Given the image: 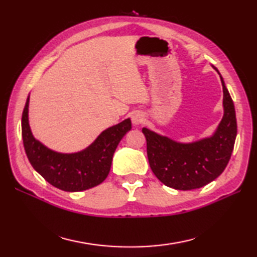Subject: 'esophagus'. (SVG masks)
I'll return each instance as SVG.
<instances>
[{
	"instance_id": "34e87169",
	"label": "esophagus",
	"mask_w": 257,
	"mask_h": 257,
	"mask_svg": "<svg viewBox=\"0 0 257 257\" xmlns=\"http://www.w3.org/2000/svg\"><path fill=\"white\" fill-rule=\"evenodd\" d=\"M132 119H133V122L135 124H140V123L144 122L145 117H144V114L141 113V112H135L133 114V118Z\"/></svg>"
}]
</instances>
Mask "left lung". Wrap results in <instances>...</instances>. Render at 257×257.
<instances>
[{"label":"left lung","instance_id":"left-lung-1","mask_svg":"<svg viewBox=\"0 0 257 257\" xmlns=\"http://www.w3.org/2000/svg\"><path fill=\"white\" fill-rule=\"evenodd\" d=\"M221 81L224 116L212 137L180 144L143 128L151 170L167 187L183 191L204 187L219 177L230 161L237 124L233 100L222 77Z\"/></svg>","mask_w":257,"mask_h":257}]
</instances>
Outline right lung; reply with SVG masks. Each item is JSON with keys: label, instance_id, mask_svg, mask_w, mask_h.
Here are the masks:
<instances>
[{"label": "right lung", "instance_id": "add662e5", "mask_svg": "<svg viewBox=\"0 0 257 257\" xmlns=\"http://www.w3.org/2000/svg\"><path fill=\"white\" fill-rule=\"evenodd\" d=\"M27 97L22 113V137L32 167L57 189L77 192L100 184L110 171L112 156L123 136L132 129L130 119L102 132L88 148L76 154H58L50 150L31 133Z\"/></svg>", "mask_w": 257, "mask_h": 257}]
</instances>
